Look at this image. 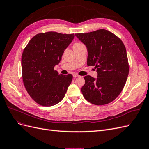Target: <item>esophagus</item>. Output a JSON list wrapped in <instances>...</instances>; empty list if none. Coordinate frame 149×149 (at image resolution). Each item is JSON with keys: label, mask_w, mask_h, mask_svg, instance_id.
Segmentation results:
<instances>
[{"label": "esophagus", "mask_w": 149, "mask_h": 149, "mask_svg": "<svg viewBox=\"0 0 149 149\" xmlns=\"http://www.w3.org/2000/svg\"><path fill=\"white\" fill-rule=\"evenodd\" d=\"M73 78H77V77H79V75H78L77 74H73Z\"/></svg>", "instance_id": "34e87169"}]
</instances>
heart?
<instances>
[{"label":"heart","mask_w":149,"mask_h":149,"mask_svg":"<svg viewBox=\"0 0 149 149\" xmlns=\"http://www.w3.org/2000/svg\"><path fill=\"white\" fill-rule=\"evenodd\" d=\"M76 44H79V43H76Z\"/></svg>","instance_id":"1"}]
</instances>
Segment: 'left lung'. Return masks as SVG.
I'll use <instances>...</instances> for the list:
<instances>
[{
	"mask_svg": "<svg viewBox=\"0 0 149 149\" xmlns=\"http://www.w3.org/2000/svg\"><path fill=\"white\" fill-rule=\"evenodd\" d=\"M88 50L87 65L95 66L96 78L85 76L81 88L83 96L95 105L113 101L123 89L129 74L127 52L124 43L109 31L100 29L76 33Z\"/></svg>",
	"mask_w": 149,
	"mask_h": 149,
	"instance_id": "1",
	"label": "left lung"
}]
</instances>
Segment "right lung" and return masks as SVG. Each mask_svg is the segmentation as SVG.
<instances>
[{
    "label": "right lung",
    "mask_w": 149,
    "mask_h": 149,
    "mask_svg": "<svg viewBox=\"0 0 149 149\" xmlns=\"http://www.w3.org/2000/svg\"><path fill=\"white\" fill-rule=\"evenodd\" d=\"M74 34L49 31L35 35L22 56V78L30 97L43 106H52L64 98L73 76L59 74L54 67L59 64L64 51Z\"/></svg>",
    "instance_id": "1"
}]
</instances>
